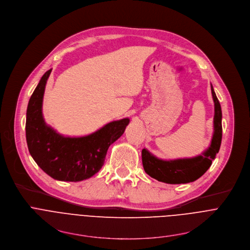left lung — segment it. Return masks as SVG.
<instances>
[{"mask_svg":"<svg viewBox=\"0 0 250 250\" xmlns=\"http://www.w3.org/2000/svg\"><path fill=\"white\" fill-rule=\"evenodd\" d=\"M210 87L214 102V116L213 134L209 147L199 156L175 160L159 159L144 148L142 150V163L145 172L150 177L166 184H187L195 182L208 170L219 151L223 137L221 107L211 84Z\"/></svg>","mask_w":250,"mask_h":250,"instance_id":"1","label":"left lung"}]
</instances>
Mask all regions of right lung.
Wrapping results in <instances>:
<instances>
[{"label":"right lung","instance_id":"obj_1","mask_svg":"<svg viewBox=\"0 0 250 250\" xmlns=\"http://www.w3.org/2000/svg\"><path fill=\"white\" fill-rule=\"evenodd\" d=\"M51 69L41 78L26 109L25 137L30 154L39 167L58 181L80 182L100 171L107 150L123 135L129 118L109 122L81 137H65L47 125L42 100Z\"/></svg>","mask_w":250,"mask_h":250}]
</instances>
